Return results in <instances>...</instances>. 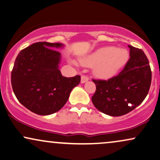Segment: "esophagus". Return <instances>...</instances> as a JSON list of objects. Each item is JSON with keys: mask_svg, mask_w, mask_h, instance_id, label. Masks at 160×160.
Listing matches in <instances>:
<instances>
[{"mask_svg": "<svg viewBox=\"0 0 160 160\" xmlns=\"http://www.w3.org/2000/svg\"><path fill=\"white\" fill-rule=\"evenodd\" d=\"M88 80H89V78H88V76H86V75H82L81 76V82H82V83H84V82L88 81Z\"/></svg>", "mask_w": 160, "mask_h": 160, "instance_id": "obj_1", "label": "esophagus"}]
</instances>
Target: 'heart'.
Here are the masks:
<instances>
[{"label": "heart", "mask_w": 160, "mask_h": 160, "mask_svg": "<svg viewBox=\"0 0 160 160\" xmlns=\"http://www.w3.org/2000/svg\"><path fill=\"white\" fill-rule=\"evenodd\" d=\"M128 60V52L124 48L106 46L99 48L80 60L82 65L95 67L94 73L99 78L108 79L114 76Z\"/></svg>", "instance_id": "1"}]
</instances>
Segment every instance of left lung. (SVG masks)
<instances>
[{
    "mask_svg": "<svg viewBox=\"0 0 160 160\" xmlns=\"http://www.w3.org/2000/svg\"><path fill=\"white\" fill-rule=\"evenodd\" d=\"M130 58L117 76L108 80H94L96 92L94 106L104 114L122 116L131 112L146 98L151 83L149 61L142 49L128 46Z\"/></svg>",
    "mask_w": 160,
    "mask_h": 160,
    "instance_id": "left-lung-1",
    "label": "left lung"
}]
</instances>
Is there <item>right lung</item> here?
<instances>
[{
    "mask_svg": "<svg viewBox=\"0 0 160 160\" xmlns=\"http://www.w3.org/2000/svg\"><path fill=\"white\" fill-rule=\"evenodd\" d=\"M59 43L38 42L20 52L11 74L13 92L21 103L39 115L54 114L67 102L80 76L66 78L58 68Z\"/></svg>",
    "mask_w": 160,
    "mask_h": 160,
    "instance_id": "add662e5",
    "label": "right lung"
}]
</instances>
